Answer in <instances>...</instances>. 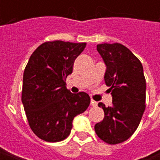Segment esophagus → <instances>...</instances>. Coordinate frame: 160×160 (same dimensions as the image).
I'll return each instance as SVG.
<instances>
[{"instance_id":"1","label":"esophagus","mask_w":160,"mask_h":160,"mask_svg":"<svg viewBox=\"0 0 160 160\" xmlns=\"http://www.w3.org/2000/svg\"><path fill=\"white\" fill-rule=\"evenodd\" d=\"M91 105H92V106H93V107H95V106H97L98 105V102L94 101L93 99H92V100H91Z\"/></svg>"}]
</instances>
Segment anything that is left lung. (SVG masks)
<instances>
[{
	"mask_svg": "<svg viewBox=\"0 0 160 160\" xmlns=\"http://www.w3.org/2000/svg\"><path fill=\"white\" fill-rule=\"evenodd\" d=\"M106 65L105 85L112 95L111 106H98L104 118L95 124V132L102 141L115 145L127 141L137 129L146 109V79L143 67L136 56L121 43L97 45Z\"/></svg>",
	"mask_w": 160,
	"mask_h": 160,
	"instance_id": "8db88e82",
	"label": "left lung"
}]
</instances>
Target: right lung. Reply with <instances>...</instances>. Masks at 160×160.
I'll list each match as a JSON object with an SVG mask.
<instances>
[{"instance_id":"add662e5","label":"right lung","mask_w":160,"mask_h":160,"mask_svg":"<svg viewBox=\"0 0 160 160\" xmlns=\"http://www.w3.org/2000/svg\"><path fill=\"white\" fill-rule=\"evenodd\" d=\"M86 42L51 41L42 43L30 57L23 75L22 100L30 128L48 142L63 141L73 120L90 104L84 92L72 93L65 80Z\"/></svg>"}]
</instances>
